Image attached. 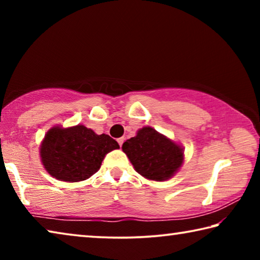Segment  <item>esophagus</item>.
<instances>
[{"instance_id":"1","label":"esophagus","mask_w":260,"mask_h":260,"mask_svg":"<svg viewBox=\"0 0 260 260\" xmlns=\"http://www.w3.org/2000/svg\"><path fill=\"white\" fill-rule=\"evenodd\" d=\"M117 141H118V143H119V146L121 147V146H122V143H124V141H125V139H124V138H119V139H118Z\"/></svg>"}]
</instances>
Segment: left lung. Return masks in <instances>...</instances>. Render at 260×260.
<instances>
[{"label":"left lung","mask_w":260,"mask_h":260,"mask_svg":"<svg viewBox=\"0 0 260 260\" xmlns=\"http://www.w3.org/2000/svg\"><path fill=\"white\" fill-rule=\"evenodd\" d=\"M121 149L136 172L153 181L172 178L183 162V148L149 126L139 129Z\"/></svg>","instance_id":"obj_1"}]
</instances>
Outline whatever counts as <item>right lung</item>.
I'll list each match as a JSON object with an SVG mask.
<instances>
[{"instance_id":"obj_1","label":"right lung","mask_w":260,"mask_h":260,"mask_svg":"<svg viewBox=\"0 0 260 260\" xmlns=\"http://www.w3.org/2000/svg\"><path fill=\"white\" fill-rule=\"evenodd\" d=\"M119 149L116 140L98 135L83 125L68 128L55 126L47 132L40 147L47 172L60 181L78 182L100 170L105 155Z\"/></svg>"}]
</instances>
